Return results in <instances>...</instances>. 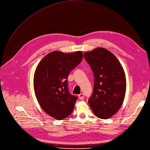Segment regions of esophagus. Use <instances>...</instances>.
<instances>
[{
    "mask_svg": "<svg viewBox=\"0 0 150 150\" xmlns=\"http://www.w3.org/2000/svg\"><path fill=\"white\" fill-rule=\"evenodd\" d=\"M78 97H79V98L80 100H83V93H80V94L78 95Z\"/></svg>",
    "mask_w": 150,
    "mask_h": 150,
    "instance_id": "esophagus-1",
    "label": "esophagus"
}]
</instances>
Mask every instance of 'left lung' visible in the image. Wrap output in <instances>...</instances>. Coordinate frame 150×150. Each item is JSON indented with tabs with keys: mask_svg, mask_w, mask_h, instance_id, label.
<instances>
[{
	"mask_svg": "<svg viewBox=\"0 0 150 150\" xmlns=\"http://www.w3.org/2000/svg\"><path fill=\"white\" fill-rule=\"evenodd\" d=\"M85 59L94 74V86L88 104L95 115L109 119L123 104L126 79L123 68L116 56L105 48L86 52Z\"/></svg>",
	"mask_w": 150,
	"mask_h": 150,
	"instance_id": "1",
	"label": "left lung"
}]
</instances>
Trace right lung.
<instances>
[{
	"label": "right lung",
	"instance_id": "obj_1",
	"mask_svg": "<svg viewBox=\"0 0 150 150\" xmlns=\"http://www.w3.org/2000/svg\"><path fill=\"white\" fill-rule=\"evenodd\" d=\"M82 58L81 51H53L41 59L35 70L34 90L38 103L47 114L58 120L68 117L74 110L77 97L69 93L67 79Z\"/></svg>",
	"mask_w": 150,
	"mask_h": 150
}]
</instances>
